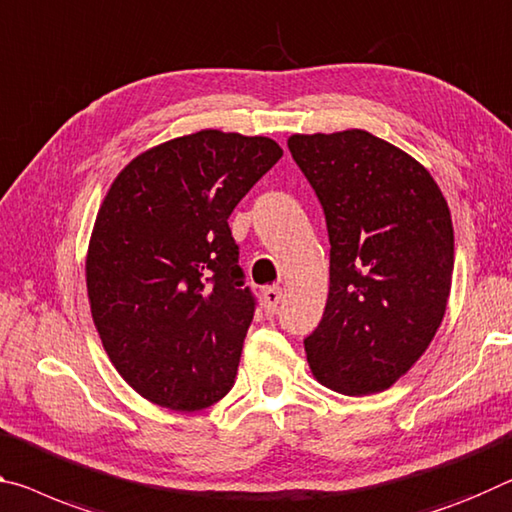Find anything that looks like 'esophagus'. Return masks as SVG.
Listing matches in <instances>:
<instances>
[{
    "mask_svg": "<svg viewBox=\"0 0 512 512\" xmlns=\"http://www.w3.org/2000/svg\"><path fill=\"white\" fill-rule=\"evenodd\" d=\"M280 300H282V287L273 285V287H266L262 291V303H264V310L266 312H273L275 307H278Z\"/></svg>",
    "mask_w": 512,
    "mask_h": 512,
    "instance_id": "obj_1",
    "label": "esophagus"
}]
</instances>
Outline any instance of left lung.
Masks as SVG:
<instances>
[{"label": "left lung", "instance_id": "obj_1", "mask_svg": "<svg viewBox=\"0 0 512 512\" xmlns=\"http://www.w3.org/2000/svg\"><path fill=\"white\" fill-rule=\"evenodd\" d=\"M330 237V291L305 339L321 385L383 392L412 369L444 319L453 223L433 175L364 129L289 136Z\"/></svg>", "mask_w": 512, "mask_h": 512}]
</instances>
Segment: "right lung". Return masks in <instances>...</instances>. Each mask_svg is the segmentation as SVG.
Wrapping results in <instances>:
<instances>
[{
    "label": "right lung",
    "instance_id": "1",
    "mask_svg": "<svg viewBox=\"0 0 512 512\" xmlns=\"http://www.w3.org/2000/svg\"><path fill=\"white\" fill-rule=\"evenodd\" d=\"M280 157L266 136L202 129L141 152L109 186L88 241V303L143 399L196 412L232 389L255 298L227 218Z\"/></svg>",
    "mask_w": 512,
    "mask_h": 512
}]
</instances>
